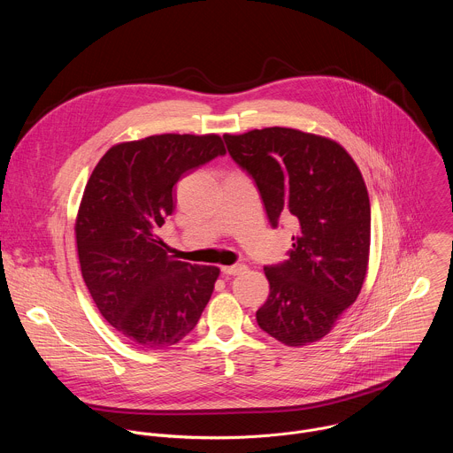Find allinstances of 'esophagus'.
I'll use <instances>...</instances> for the list:
<instances>
[{
    "mask_svg": "<svg viewBox=\"0 0 453 453\" xmlns=\"http://www.w3.org/2000/svg\"><path fill=\"white\" fill-rule=\"evenodd\" d=\"M247 267L245 265H227V267H222V274H229V276H236V274H242L245 273Z\"/></svg>",
    "mask_w": 453,
    "mask_h": 453,
    "instance_id": "esophagus-1",
    "label": "esophagus"
}]
</instances>
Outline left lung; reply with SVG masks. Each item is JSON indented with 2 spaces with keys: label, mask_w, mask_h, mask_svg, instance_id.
Segmentation results:
<instances>
[{
  "label": "left lung",
  "mask_w": 453,
  "mask_h": 453,
  "mask_svg": "<svg viewBox=\"0 0 453 453\" xmlns=\"http://www.w3.org/2000/svg\"><path fill=\"white\" fill-rule=\"evenodd\" d=\"M233 161L260 191L269 222H297L288 257L265 267L271 294L257 326L287 346L330 334L365 280L371 206L362 173L334 140L287 127L226 134Z\"/></svg>",
  "instance_id": "left-lung-1"
}]
</instances>
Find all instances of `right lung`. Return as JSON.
Masks as SVG:
<instances>
[{
	"label": "right lung",
	"mask_w": 453,
	"mask_h": 453,
	"mask_svg": "<svg viewBox=\"0 0 453 453\" xmlns=\"http://www.w3.org/2000/svg\"><path fill=\"white\" fill-rule=\"evenodd\" d=\"M226 156L217 134H161L111 147L95 166L75 234L84 283L109 325L131 344L182 341L206 308L219 267L168 254L157 231L175 210L173 186Z\"/></svg>",
	"instance_id": "add662e5"
}]
</instances>
